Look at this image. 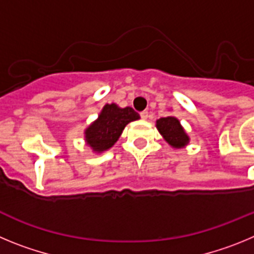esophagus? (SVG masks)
<instances>
[{"instance_id":"obj_1","label":"esophagus","mask_w":254,"mask_h":254,"mask_svg":"<svg viewBox=\"0 0 254 254\" xmlns=\"http://www.w3.org/2000/svg\"><path fill=\"white\" fill-rule=\"evenodd\" d=\"M140 116H141V118H142V120H147V117H149V112H147V111L141 112Z\"/></svg>"}]
</instances>
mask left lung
Returning a JSON list of instances; mask_svg holds the SVG:
<instances>
[{"instance_id":"left-lung-1","label":"left lung","mask_w":254,"mask_h":254,"mask_svg":"<svg viewBox=\"0 0 254 254\" xmlns=\"http://www.w3.org/2000/svg\"><path fill=\"white\" fill-rule=\"evenodd\" d=\"M156 127L165 141L173 147H183L188 142V136L182 128L179 121L174 117L160 118L156 122Z\"/></svg>"}]
</instances>
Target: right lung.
I'll return each mask as SVG.
<instances>
[{"mask_svg":"<svg viewBox=\"0 0 254 254\" xmlns=\"http://www.w3.org/2000/svg\"><path fill=\"white\" fill-rule=\"evenodd\" d=\"M138 118V113L132 108H118L116 104H107L99 118L85 132L87 145L98 152L108 150L120 138L126 125Z\"/></svg>","mask_w":254,"mask_h":254,"instance_id":"1","label":"right lung"}]
</instances>
